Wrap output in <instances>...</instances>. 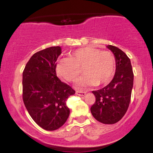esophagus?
Masks as SVG:
<instances>
[{"label": "esophagus", "instance_id": "obj_1", "mask_svg": "<svg viewBox=\"0 0 153 153\" xmlns=\"http://www.w3.org/2000/svg\"><path fill=\"white\" fill-rule=\"evenodd\" d=\"M77 95H78V96H85V94L86 93L85 92V91H76V93H75Z\"/></svg>", "mask_w": 153, "mask_h": 153}]
</instances>
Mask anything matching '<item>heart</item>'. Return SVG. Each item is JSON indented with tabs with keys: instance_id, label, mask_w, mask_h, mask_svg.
Here are the masks:
<instances>
[{
	"instance_id": "b5f03b06",
	"label": "heart",
	"mask_w": 153,
	"mask_h": 153,
	"mask_svg": "<svg viewBox=\"0 0 153 153\" xmlns=\"http://www.w3.org/2000/svg\"><path fill=\"white\" fill-rule=\"evenodd\" d=\"M57 75L62 80L74 82L82 73L84 76L79 86L106 85L111 81L116 71V59L108 50L87 47L72 52L68 58L59 60L56 65Z\"/></svg>"
}]
</instances>
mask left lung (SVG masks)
I'll list each match as a JSON object with an SVG mask.
<instances>
[{
	"label": "left lung",
	"mask_w": 153,
	"mask_h": 153,
	"mask_svg": "<svg viewBox=\"0 0 153 153\" xmlns=\"http://www.w3.org/2000/svg\"><path fill=\"white\" fill-rule=\"evenodd\" d=\"M116 59V73L109 84L93 91L96 101L91 107L94 117L106 124L118 122L126 114L131 100L134 73L127 55L118 47L108 45Z\"/></svg>",
	"instance_id": "1"
}]
</instances>
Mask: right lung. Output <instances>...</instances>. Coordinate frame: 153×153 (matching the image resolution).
I'll use <instances>...</instances> for the list:
<instances>
[{
  "instance_id": "add662e5",
  "label": "right lung",
  "mask_w": 153,
  "mask_h": 153,
  "mask_svg": "<svg viewBox=\"0 0 153 153\" xmlns=\"http://www.w3.org/2000/svg\"><path fill=\"white\" fill-rule=\"evenodd\" d=\"M60 47H51L36 52L23 71V101L29 115L39 127L48 131L59 129L70 115L66 106L75 91L56 74V61Z\"/></svg>"
}]
</instances>
